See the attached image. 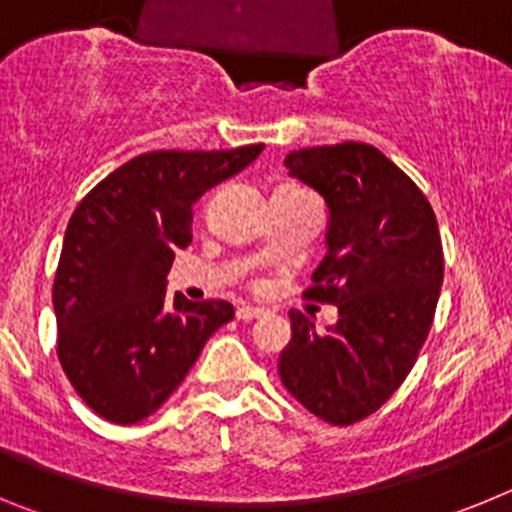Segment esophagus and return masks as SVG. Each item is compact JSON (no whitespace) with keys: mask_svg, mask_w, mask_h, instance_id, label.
Returning <instances> with one entry per match:
<instances>
[{"mask_svg":"<svg viewBox=\"0 0 512 512\" xmlns=\"http://www.w3.org/2000/svg\"><path fill=\"white\" fill-rule=\"evenodd\" d=\"M235 315H238V320H256L264 315V310H261V307H253V305H243V307H238V312H235Z\"/></svg>","mask_w":512,"mask_h":512,"instance_id":"obj_1","label":"esophagus"}]
</instances>
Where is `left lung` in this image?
I'll return each mask as SVG.
<instances>
[{
    "label": "left lung",
    "instance_id": "1",
    "mask_svg": "<svg viewBox=\"0 0 512 512\" xmlns=\"http://www.w3.org/2000/svg\"><path fill=\"white\" fill-rule=\"evenodd\" d=\"M284 166L328 205V253L305 295L336 305L338 320L320 333L289 312L279 377L325 423H359L405 382L433 325L443 282L436 215L418 184L366 143L302 148Z\"/></svg>",
    "mask_w": 512,
    "mask_h": 512
}]
</instances>
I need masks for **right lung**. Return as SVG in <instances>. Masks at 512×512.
<instances>
[{"instance_id": "add662e5", "label": "right lung", "mask_w": 512, "mask_h": 512, "mask_svg": "<svg viewBox=\"0 0 512 512\" xmlns=\"http://www.w3.org/2000/svg\"><path fill=\"white\" fill-rule=\"evenodd\" d=\"M261 151L140 153L76 205L53 282L58 361L104 420L133 425L156 413L233 320L225 300H171L166 274L176 248L192 243L194 202Z\"/></svg>"}]
</instances>
